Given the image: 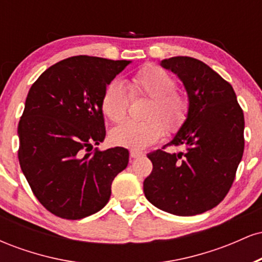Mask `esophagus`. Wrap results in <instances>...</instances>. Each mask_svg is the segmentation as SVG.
I'll list each match as a JSON object with an SVG mask.
<instances>
[{"label":"esophagus","instance_id":"34e87169","mask_svg":"<svg viewBox=\"0 0 262 262\" xmlns=\"http://www.w3.org/2000/svg\"><path fill=\"white\" fill-rule=\"evenodd\" d=\"M141 156H144L143 151H138V150H130V158L138 159V158H141Z\"/></svg>","mask_w":262,"mask_h":262}]
</instances>
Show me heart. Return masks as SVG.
Here are the masks:
<instances>
[{"mask_svg": "<svg viewBox=\"0 0 262 262\" xmlns=\"http://www.w3.org/2000/svg\"><path fill=\"white\" fill-rule=\"evenodd\" d=\"M130 97H148L144 111L145 121H129L111 132V140L128 149H144L158 141L165 133H176L185 124L189 112V101L185 92L176 89V80L156 65H145L128 80ZM129 97L118 81H111L101 97V111L108 121L121 123L125 119Z\"/></svg>", "mask_w": 262, "mask_h": 262, "instance_id": "heart-1", "label": "heart"}]
</instances>
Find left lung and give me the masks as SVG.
<instances>
[{
    "label": "left lung",
    "instance_id": "8db88e82",
    "mask_svg": "<svg viewBox=\"0 0 262 262\" xmlns=\"http://www.w3.org/2000/svg\"><path fill=\"white\" fill-rule=\"evenodd\" d=\"M160 65L179 76L189 101L185 124L162 149H185L149 152L152 171L144 193L171 214H201L218 206L233 185L244 152V113L230 83L201 60L173 56Z\"/></svg>",
    "mask_w": 262,
    "mask_h": 262
}]
</instances>
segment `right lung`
I'll return each instance as SVG.
<instances>
[{"instance_id":"add662e5","label":"right lung","mask_w":262,"mask_h":262,"mask_svg":"<svg viewBox=\"0 0 262 262\" xmlns=\"http://www.w3.org/2000/svg\"><path fill=\"white\" fill-rule=\"evenodd\" d=\"M129 60L71 56L33 83L18 124L20 169L38 201L53 214L76 221L106 206L129 151H101L106 137L101 97Z\"/></svg>"}]
</instances>
